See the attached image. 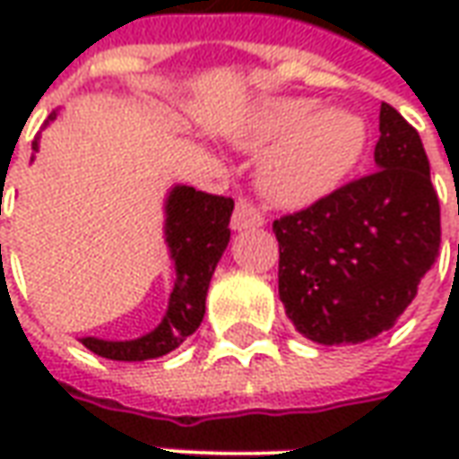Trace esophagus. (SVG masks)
<instances>
[{
	"instance_id": "obj_1",
	"label": "esophagus",
	"mask_w": 459,
	"mask_h": 459,
	"mask_svg": "<svg viewBox=\"0 0 459 459\" xmlns=\"http://www.w3.org/2000/svg\"><path fill=\"white\" fill-rule=\"evenodd\" d=\"M263 223H265V216L260 213V209L253 201H236V209H233V216H230V226H233V230L255 229V226H263Z\"/></svg>"
}]
</instances>
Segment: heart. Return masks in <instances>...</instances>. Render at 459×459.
Listing matches in <instances>:
<instances>
[{
  "label": "heart",
  "instance_id": "b5f03b06",
  "mask_svg": "<svg viewBox=\"0 0 459 459\" xmlns=\"http://www.w3.org/2000/svg\"><path fill=\"white\" fill-rule=\"evenodd\" d=\"M366 122L344 108L317 110V100L282 98L260 105L236 144L263 154L258 184L282 209H307L342 186L366 150Z\"/></svg>",
  "mask_w": 459,
  "mask_h": 459
}]
</instances>
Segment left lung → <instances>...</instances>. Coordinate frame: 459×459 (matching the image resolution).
Wrapping results in <instances>:
<instances>
[{"label": "left lung", "instance_id": "8db88e82", "mask_svg": "<svg viewBox=\"0 0 459 459\" xmlns=\"http://www.w3.org/2000/svg\"><path fill=\"white\" fill-rule=\"evenodd\" d=\"M376 171L273 223L288 317L317 344L391 329L440 250V201L420 134L381 103Z\"/></svg>", "mask_w": 459, "mask_h": 459}]
</instances>
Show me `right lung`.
Masks as SVG:
<instances>
[{"label": "right lung", "mask_w": 459, "mask_h": 459, "mask_svg": "<svg viewBox=\"0 0 459 459\" xmlns=\"http://www.w3.org/2000/svg\"><path fill=\"white\" fill-rule=\"evenodd\" d=\"M56 113L48 115L51 122ZM34 150L39 142L34 140ZM233 199L196 191L194 186H174L167 199V243L174 258V290L169 309L160 327L132 342H105L85 337L83 346L93 354L113 361H144L174 351L186 337L199 329L206 312V292L216 263L229 246V221Z\"/></svg>", "instance_id": "1"}]
</instances>
